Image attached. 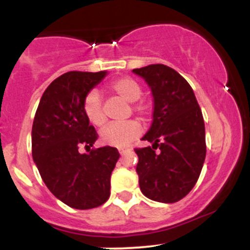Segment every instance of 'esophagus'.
<instances>
[{"label": "esophagus", "instance_id": "obj_1", "mask_svg": "<svg viewBox=\"0 0 250 250\" xmlns=\"http://www.w3.org/2000/svg\"><path fill=\"white\" fill-rule=\"evenodd\" d=\"M118 151H120L121 155H125V153L127 152V151H129V148H120V150H118Z\"/></svg>", "mask_w": 250, "mask_h": 250}]
</instances>
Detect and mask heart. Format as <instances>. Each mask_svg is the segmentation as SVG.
Masks as SVG:
<instances>
[{
    "mask_svg": "<svg viewBox=\"0 0 250 250\" xmlns=\"http://www.w3.org/2000/svg\"><path fill=\"white\" fill-rule=\"evenodd\" d=\"M111 92L115 93L121 99L133 103V111L141 117L150 116L151 106L145 102H138L143 94V88L135 80L122 77L113 81L110 85ZM83 112L87 120L95 127H103L106 123V116L102 106V99L97 90H90L83 103ZM143 132L141 125L138 121L129 120L122 123H111L102 130L100 135L104 143L115 147H125L129 145Z\"/></svg>",
    "mask_w": 250,
    "mask_h": 250,
    "instance_id": "1",
    "label": "heart"
}]
</instances>
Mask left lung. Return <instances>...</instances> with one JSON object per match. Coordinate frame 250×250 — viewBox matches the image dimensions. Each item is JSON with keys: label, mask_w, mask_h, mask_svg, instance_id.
I'll return each mask as SVG.
<instances>
[{"label": "left lung", "mask_w": 250, "mask_h": 250, "mask_svg": "<svg viewBox=\"0 0 250 250\" xmlns=\"http://www.w3.org/2000/svg\"><path fill=\"white\" fill-rule=\"evenodd\" d=\"M133 72L153 97L152 125L143 137L152 146L135 148L140 190L156 202H178L197 183L206 158L202 111L191 85L172 67L152 64Z\"/></svg>", "instance_id": "left-lung-1"}]
</instances>
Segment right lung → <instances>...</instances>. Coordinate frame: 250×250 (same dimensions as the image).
I'll return each instance as SVG.
<instances>
[{"label":"right lung","mask_w":250,"mask_h":250,"mask_svg":"<svg viewBox=\"0 0 250 250\" xmlns=\"http://www.w3.org/2000/svg\"><path fill=\"white\" fill-rule=\"evenodd\" d=\"M107 71H70L44 90L31 132L32 158L50 192L75 209H92L110 197V178L120 158L117 148L90 149L98 133L83 112L88 93Z\"/></svg>","instance_id":"right-lung-1"}]
</instances>
